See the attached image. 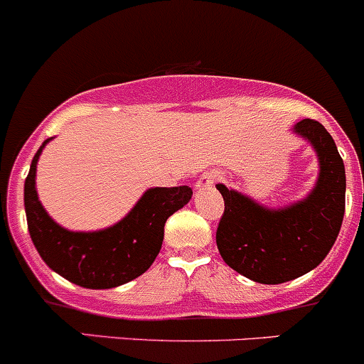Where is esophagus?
Listing matches in <instances>:
<instances>
[{"instance_id":"1","label":"esophagus","mask_w":364,"mask_h":364,"mask_svg":"<svg viewBox=\"0 0 364 364\" xmlns=\"http://www.w3.org/2000/svg\"><path fill=\"white\" fill-rule=\"evenodd\" d=\"M217 179V176L213 174V172H205V174L201 176V178L198 179V183H196V188L198 190H205V188H210V186L213 185V181Z\"/></svg>"}]
</instances>
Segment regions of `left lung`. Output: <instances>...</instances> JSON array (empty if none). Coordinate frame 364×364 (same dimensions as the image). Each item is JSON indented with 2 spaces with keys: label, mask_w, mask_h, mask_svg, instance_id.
<instances>
[{
  "label": "left lung",
  "mask_w": 364,
  "mask_h": 364,
  "mask_svg": "<svg viewBox=\"0 0 364 364\" xmlns=\"http://www.w3.org/2000/svg\"><path fill=\"white\" fill-rule=\"evenodd\" d=\"M294 131L311 141L320 158V179L305 201L271 212L217 185L224 199L215 233L220 257L259 284H284L320 266L345 215V165L332 136L312 118L298 122Z\"/></svg>",
  "instance_id": "8db88e82"
}]
</instances>
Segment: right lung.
<instances>
[{
  "mask_svg": "<svg viewBox=\"0 0 364 364\" xmlns=\"http://www.w3.org/2000/svg\"><path fill=\"white\" fill-rule=\"evenodd\" d=\"M44 140L25 179V212L28 232L46 266L86 289H111L149 269L158 257L166 219L186 205L192 188H151L132 212L113 228L75 233L60 228L41 206L36 192V165Z\"/></svg>",
  "mask_w": 364,
  "mask_h": 364,
  "instance_id": "1",
  "label": "right lung"
}]
</instances>
